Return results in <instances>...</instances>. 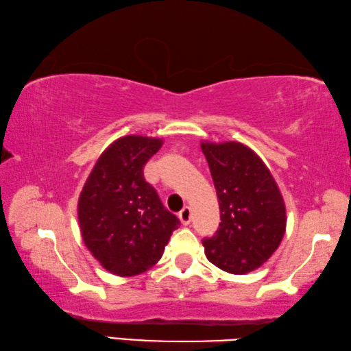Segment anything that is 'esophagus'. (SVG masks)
<instances>
[{
    "instance_id": "1",
    "label": "esophagus",
    "mask_w": 351,
    "mask_h": 351,
    "mask_svg": "<svg viewBox=\"0 0 351 351\" xmlns=\"http://www.w3.org/2000/svg\"><path fill=\"white\" fill-rule=\"evenodd\" d=\"M180 219H181V223L184 224V226H187L189 223H190V218H192V210H190V207L189 206H186L184 207V209L180 212Z\"/></svg>"
}]
</instances>
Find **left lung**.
Segmentation results:
<instances>
[{
	"mask_svg": "<svg viewBox=\"0 0 351 351\" xmlns=\"http://www.w3.org/2000/svg\"><path fill=\"white\" fill-rule=\"evenodd\" d=\"M219 203V228L203 240L207 260L246 274L268 260L287 229L285 201L269 169L251 148L229 141L201 142Z\"/></svg>",
	"mask_w": 351,
	"mask_h": 351,
	"instance_id": "8db88e82",
	"label": "left lung"
}]
</instances>
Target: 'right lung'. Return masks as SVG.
Segmentation results:
<instances>
[{"label":"right lung","mask_w":351,"mask_h":351,"mask_svg":"<svg viewBox=\"0 0 351 351\" xmlns=\"http://www.w3.org/2000/svg\"><path fill=\"white\" fill-rule=\"evenodd\" d=\"M161 145L162 139L147 136L119 138L100 154L82 189V239L111 274L132 277L150 269L181 224L144 178V165Z\"/></svg>","instance_id":"obj_1"}]
</instances>
